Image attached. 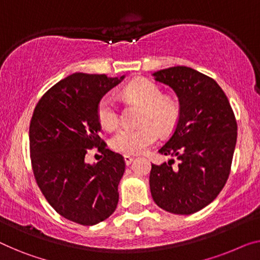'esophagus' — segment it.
Instances as JSON below:
<instances>
[{"label": "esophagus", "instance_id": "1", "mask_svg": "<svg viewBox=\"0 0 260 260\" xmlns=\"http://www.w3.org/2000/svg\"><path fill=\"white\" fill-rule=\"evenodd\" d=\"M123 160H125L126 166H129L132 162H133V157L129 156V155H125V156H123Z\"/></svg>", "mask_w": 260, "mask_h": 260}]
</instances>
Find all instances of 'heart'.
<instances>
[{"instance_id":"heart-1","label":"heart","mask_w":260,"mask_h":260,"mask_svg":"<svg viewBox=\"0 0 260 260\" xmlns=\"http://www.w3.org/2000/svg\"><path fill=\"white\" fill-rule=\"evenodd\" d=\"M123 94L131 102L142 106L139 115L140 127H125L119 129L111 139V147L117 152L138 155L148 149L156 141L157 132L169 134L180 119V104L170 95H164L162 90L146 78L135 79L127 85ZM100 125L113 129L119 123V110L113 98L105 95L96 107Z\"/></svg>"}]
</instances>
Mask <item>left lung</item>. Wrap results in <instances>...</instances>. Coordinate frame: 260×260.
<instances>
[{
	"instance_id": "obj_1",
	"label": "left lung",
	"mask_w": 260,
	"mask_h": 260,
	"mask_svg": "<svg viewBox=\"0 0 260 260\" xmlns=\"http://www.w3.org/2000/svg\"><path fill=\"white\" fill-rule=\"evenodd\" d=\"M180 103V119L158 153L174 160L152 165L154 202L176 215H191L214 201L226 183L237 141V122L225 93L210 77L187 67L153 73Z\"/></svg>"
}]
</instances>
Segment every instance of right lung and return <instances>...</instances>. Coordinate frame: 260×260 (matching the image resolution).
Returning <instances> with one entry per match:
<instances>
[{
  "label": "right lung",
  "mask_w": 260,
  "mask_h": 260,
  "mask_svg": "<svg viewBox=\"0 0 260 260\" xmlns=\"http://www.w3.org/2000/svg\"><path fill=\"white\" fill-rule=\"evenodd\" d=\"M125 78L76 72L50 88L35 107L29 128L35 179L58 214L81 225H94L117 209L125 161L106 148L98 133L100 99ZM103 158L90 165L88 149Z\"/></svg>",
  "instance_id": "right-lung-1"
}]
</instances>
